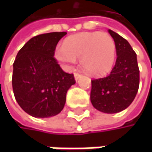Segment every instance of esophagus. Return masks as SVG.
Returning <instances> with one entry per match:
<instances>
[{
	"label": "esophagus",
	"mask_w": 152,
	"mask_h": 152,
	"mask_svg": "<svg viewBox=\"0 0 152 152\" xmlns=\"http://www.w3.org/2000/svg\"><path fill=\"white\" fill-rule=\"evenodd\" d=\"M74 76H75V80H76V81H78L80 78H82V75H80V74H78V73H75Z\"/></svg>",
	"instance_id": "34e87169"
}]
</instances>
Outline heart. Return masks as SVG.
Returning a JSON list of instances; mask_svg holds the SVG:
<instances>
[{
	"instance_id": "heart-1",
	"label": "heart",
	"mask_w": 152,
	"mask_h": 152,
	"mask_svg": "<svg viewBox=\"0 0 152 152\" xmlns=\"http://www.w3.org/2000/svg\"><path fill=\"white\" fill-rule=\"evenodd\" d=\"M55 58L67 67L80 59L82 68L91 76L108 73L116 58V45L106 32H83L67 38L62 47L55 51Z\"/></svg>"
}]
</instances>
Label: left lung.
<instances>
[{
	"label": "left lung",
	"mask_w": 152,
	"mask_h": 152,
	"mask_svg": "<svg viewBox=\"0 0 152 152\" xmlns=\"http://www.w3.org/2000/svg\"><path fill=\"white\" fill-rule=\"evenodd\" d=\"M116 45L117 59L108 76L91 81V101L97 110L116 113L130 106L139 88L137 53L118 33L108 30Z\"/></svg>",
	"instance_id": "1"
}]
</instances>
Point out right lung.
<instances>
[{"instance_id":"right-lung-1","label":"right lung","mask_w":152,"mask_h":152,"mask_svg":"<svg viewBox=\"0 0 152 152\" xmlns=\"http://www.w3.org/2000/svg\"><path fill=\"white\" fill-rule=\"evenodd\" d=\"M67 32H50L31 38L16 54L12 87L20 107L35 118H49L61 112L68 90L76 83L53 58L59 40Z\"/></svg>"}]
</instances>
